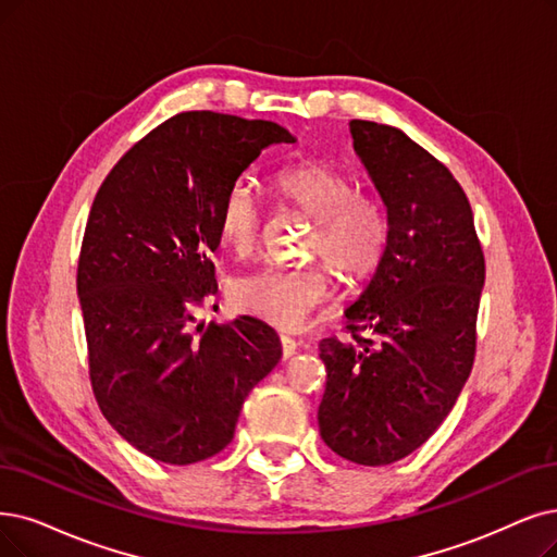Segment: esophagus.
I'll list each match as a JSON object with an SVG mask.
<instances>
[{"mask_svg":"<svg viewBox=\"0 0 557 557\" xmlns=\"http://www.w3.org/2000/svg\"><path fill=\"white\" fill-rule=\"evenodd\" d=\"M278 343H281V356H283V359H290V356L297 351V343L293 338L281 336Z\"/></svg>","mask_w":557,"mask_h":557,"instance_id":"1","label":"esophagus"}]
</instances>
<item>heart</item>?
I'll list each match as a JSON object with an SVG mask.
<instances>
[{"mask_svg": "<svg viewBox=\"0 0 557 557\" xmlns=\"http://www.w3.org/2000/svg\"><path fill=\"white\" fill-rule=\"evenodd\" d=\"M274 189L313 219L308 253L324 258L349 278L368 276L388 247V219L376 198L354 191L351 177L324 162L281 169ZM262 210L247 183H233L216 210V239L237 258L253 253ZM331 281L322 267H264L233 285V301L244 313L283 331H299L329 301Z\"/></svg>", "mask_w": 557, "mask_h": 557, "instance_id": "1", "label": "heart"}]
</instances>
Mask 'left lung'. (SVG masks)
I'll return each mask as SVG.
<instances>
[{
    "label": "left lung",
    "instance_id": "1",
    "mask_svg": "<svg viewBox=\"0 0 557 557\" xmlns=\"http://www.w3.org/2000/svg\"><path fill=\"white\" fill-rule=\"evenodd\" d=\"M349 132L386 206L388 247L345 308L351 341L320 343L318 422L343 459L386 466L438 430L469 380L484 256L469 198L446 166L393 125L351 121Z\"/></svg>",
    "mask_w": 557,
    "mask_h": 557
}]
</instances>
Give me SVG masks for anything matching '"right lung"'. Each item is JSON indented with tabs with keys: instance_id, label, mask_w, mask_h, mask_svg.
Masks as SVG:
<instances>
[{
	"instance_id": "add662e5",
	"label": "right lung",
	"mask_w": 557,
	"mask_h": 557,
	"mask_svg": "<svg viewBox=\"0 0 557 557\" xmlns=\"http://www.w3.org/2000/svg\"><path fill=\"white\" fill-rule=\"evenodd\" d=\"M274 144L272 121L185 111L132 146L86 221L77 297L100 411L129 446L173 466L233 441L244 399L281 361L276 331L239 315L189 331L216 293V210Z\"/></svg>"
}]
</instances>
